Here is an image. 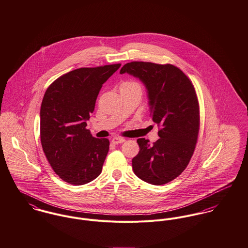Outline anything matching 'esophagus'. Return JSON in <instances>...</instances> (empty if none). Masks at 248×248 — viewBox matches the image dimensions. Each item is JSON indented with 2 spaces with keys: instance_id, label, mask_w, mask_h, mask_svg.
Returning a JSON list of instances; mask_svg holds the SVG:
<instances>
[{
  "instance_id": "obj_1",
  "label": "esophagus",
  "mask_w": 248,
  "mask_h": 248,
  "mask_svg": "<svg viewBox=\"0 0 248 248\" xmlns=\"http://www.w3.org/2000/svg\"><path fill=\"white\" fill-rule=\"evenodd\" d=\"M124 140H125L124 138L114 137L112 139L111 141H112V143H114V144H119V143H123Z\"/></svg>"
}]
</instances>
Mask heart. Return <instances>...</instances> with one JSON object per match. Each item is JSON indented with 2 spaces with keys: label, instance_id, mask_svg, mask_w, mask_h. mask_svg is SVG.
<instances>
[{
  "label": "heart",
  "instance_id": "b5f03b06",
  "mask_svg": "<svg viewBox=\"0 0 248 248\" xmlns=\"http://www.w3.org/2000/svg\"><path fill=\"white\" fill-rule=\"evenodd\" d=\"M120 89H125V90L134 89V90H139L140 92H141V90H142L141 85L137 82H134V81H127V82L122 83Z\"/></svg>",
  "mask_w": 248,
  "mask_h": 248
}]
</instances>
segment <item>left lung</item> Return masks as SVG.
Returning a JSON list of instances; mask_svg holds the SVG:
<instances>
[{
    "label": "left lung",
    "mask_w": 248,
    "mask_h": 248,
    "mask_svg": "<svg viewBox=\"0 0 248 248\" xmlns=\"http://www.w3.org/2000/svg\"><path fill=\"white\" fill-rule=\"evenodd\" d=\"M138 78L146 88L152 121L160 127L153 144L138 139L140 151L132 159L135 175L161 186L177 178L188 165L200 127L199 104L187 76L172 64L146 62L125 63L120 74Z\"/></svg>",
    "instance_id": "obj_1"
}]
</instances>
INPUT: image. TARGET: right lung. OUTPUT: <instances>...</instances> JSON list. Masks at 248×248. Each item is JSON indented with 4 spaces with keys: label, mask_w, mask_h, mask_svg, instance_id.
<instances>
[{
    "label": "right lung",
    "mask_w": 248,
    "mask_h": 248,
    "mask_svg": "<svg viewBox=\"0 0 248 248\" xmlns=\"http://www.w3.org/2000/svg\"><path fill=\"white\" fill-rule=\"evenodd\" d=\"M121 63L72 70L46 89L40 111L41 142L56 174L82 186L102 172L109 149L108 139L92 136L86 121L94 111L103 84Z\"/></svg>",
    "instance_id": "obj_1"
}]
</instances>
